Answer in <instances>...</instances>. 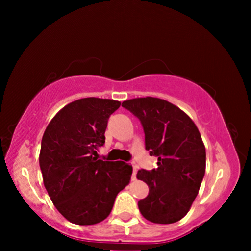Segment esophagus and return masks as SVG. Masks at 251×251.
<instances>
[{
  "label": "esophagus",
  "mask_w": 251,
  "mask_h": 251,
  "mask_svg": "<svg viewBox=\"0 0 251 251\" xmlns=\"http://www.w3.org/2000/svg\"><path fill=\"white\" fill-rule=\"evenodd\" d=\"M136 174H137V166L135 164H133V175H131V179L135 180L136 179Z\"/></svg>",
  "instance_id": "esophagus-1"
}]
</instances>
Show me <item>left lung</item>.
<instances>
[{
    "instance_id": "left-lung-1",
    "label": "left lung",
    "mask_w": 251,
    "mask_h": 251,
    "mask_svg": "<svg viewBox=\"0 0 251 251\" xmlns=\"http://www.w3.org/2000/svg\"><path fill=\"white\" fill-rule=\"evenodd\" d=\"M141 121L145 148L158 158L156 169H141L137 178L150 187L138 201L141 214L155 224L185 217L198 195L206 171V150L190 117L167 100L143 97L122 103Z\"/></svg>"
}]
</instances>
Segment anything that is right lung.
I'll list each match as a JSON object with an SVG mask.
<instances>
[{
    "instance_id": "add662e5",
    "label": "right lung",
    "mask_w": 251,
    "mask_h": 251,
    "mask_svg": "<svg viewBox=\"0 0 251 251\" xmlns=\"http://www.w3.org/2000/svg\"><path fill=\"white\" fill-rule=\"evenodd\" d=\"M120 106L117 100L96 97L75 100L59 110L44 131L40 152L44 186L71 223L103 222L130 180L131 165L94 157L105 144L108 118Z\"/></svg>"
}]
</instances>
